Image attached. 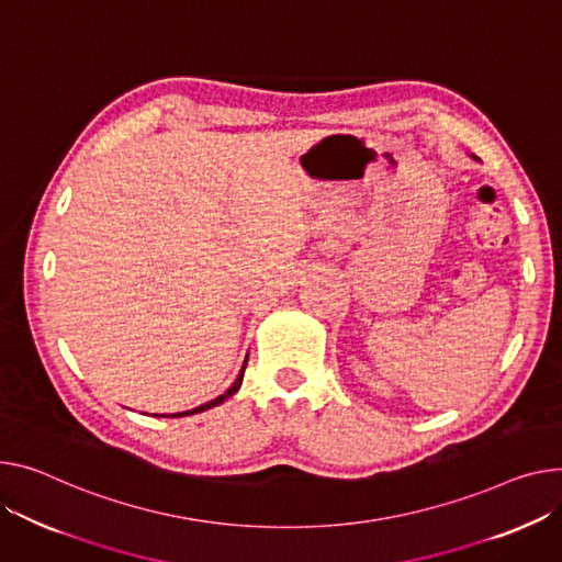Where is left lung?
Listing matches in <instances>:
<instances>
[{
  "instance_id": "left-lung-1",
  "label": "left lung",
  "mask_w": 562,
  "mask_h": 562,
  "mask_svg": "<svg viewBox=\"0 0 562 562\" xmlns=\"http://www.w3.org/2000/svg\"><path fill=\"white\" fill-rule=\"evenodd\" d=\"M472 158H474V156H472ZM474 160H479V158H474Z\"/></svg>"
}]
</instances>
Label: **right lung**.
I'll use <instances>...</instances> for the list:
<instances>
[{
  "instance_id": "obj_1",
  "label": "right lung",
  "mask_w": 562,
  "mask_h": 562,
  "mask_svg": "<svg viewBox=\"0 0 562 562\" xmlns=\"http://www.w3.org/2000/svg\"><path fill=\"white\" fill-rule=\"evenodd\" d=\"M246 363H248V359L244 361V366H241V372H239V378L235 380V384L223 393V395H218V397H214V400H210V402H205V404H201V406H196V408H192V411H182V414H171L169 418H182V416H194V414H201V411H207V408H212V406H218L221 402H226L231 395H235L237 391H239V386H241V380H244V370H246Z\"/></svg>"
}]
</instances>
